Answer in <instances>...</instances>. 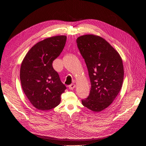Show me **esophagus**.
<instances>
[{
    "label": "esophagus",
    "mask_w": 146,
    "mask_h": 146,
    "mask_svg": "<svg viewBox=\"0 0 146 146\" xmlns=\"http://www.w3.org/2000/svg\"><path fill=\"white\" fill-rule=\"evenodd\" d=\"M75 87H76L75 84H71V85H70L68 86L69 89H70V90H73Z\"/></svg>",
    "instance_id": "34e87169"
}]
</instances>
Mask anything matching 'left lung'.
Listing matches in <instances>:
<instances>
[{
	"label": "left lung",
	"mask_w": 146,
	"mask_h": 146,
	"mask_svg": "<svg viewBox=\"0 0 146 146\" xmlns=\"http://www.w3.org/2000/svg\"><path fill=\"white\" fill-rule=\"evenodd\" d=\"M77 46L85 59L91 88L89 96L82 100L84 107L94 112L108 107L122 88L123 66L117 50L105 39L85 35L77 39Z\"/></svg>",
	"instance_id": "left-lung-1"
}]
</instances>
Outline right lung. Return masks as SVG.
Masks as SVG:
<instances>
[{"label":"right lung","instance_id":"right-lung-1","mask_svg":"<svg viewBox=\"0 0 146 146\" xmlns=\"http://www.w3.org/2000/svg\"><path fill=\"white\" fill-rule=\"evenodd\" d=\"M66 36L44 39L25 55L20 69V80L25 96L34 107L46 111L58 106L66 89L52 63L63 50Z\"/></svg>","mask_w":146,"mask_h":146}]
</instances>
